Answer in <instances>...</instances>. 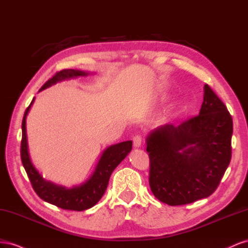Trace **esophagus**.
Masks as SVG:
<instances>
[{
	"mask_svg": "<svg viewBox=\"0 0 248 248\" xmlns=\"http://www.w3.org/2000/svg\"><path fill=\"white\" fill-rule=\"evenodd\" d=\"M133 143H134V147L139 148L141 146V144H142V138H141V136H139V135L134 136L133 137Z\"/></svg>",
	"mask_w": 248,
	"mask_h": 248,
	"instance_id": "34e87169",
	"label": "esophagus"
}]
</instances>
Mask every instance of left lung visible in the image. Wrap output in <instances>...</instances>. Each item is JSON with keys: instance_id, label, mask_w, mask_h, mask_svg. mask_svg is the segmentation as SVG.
Masks as SVG:
<instances>
[{"instance_id": "1", "label": "left lung", "mask_w": 248, "mask_h": 248, "mask_svg": "<svg viewBox=\"0 0 248 248\" xmlns=\"http://www.w3.org/2000/svg\"><path fill=\"white\" fill-rule=\"evenodd\" d=\"M232 135L230 112L206 84L199 115L180 125H161L146 137L154 195L169 206L210 196L231 162Z\"/></svg>"}]
</instances>
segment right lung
Here are the masks:
<instances>
[{"label":"right lung","instance_id":"1","mask_svg":"<svg viewBox=\"0 0 248 248\" xmlns=\"http://www.w3.org/2000/svg\"><path fill=\"white\" fill-rule=\"evenodd\" d=\"M89 75L93 74L83 72V70L79 69H63L56 74L52 79H49L39 89V93L59 82L76 79V78L79 77H87ZM34 100L35 97L32 100L29 107L25 111L22 123L23 137L22 144H20V157H22L23 165L28 176H29L33 189L42 201L52 203L61 209L84 211L93 208L104 195L113 170L132 151V141H124V142L113 144L106 148L100 160H98L93 174L90 175V178L87 181H85L80 185L68 188L66 186L58 185V184L47 181L39 173L37 168L32 163L29 154V146H28L26 119Z\"/></svg>","mask_w":248,"mask_h":248}]
</instances>
